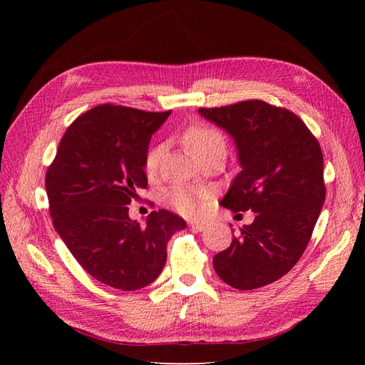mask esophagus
Wrapping results in <instances>:
<instances>
[{
	"mask_svg": "<svg viewBox=\"0 0 365 365\" xmlns=\"http://www.w3.org/2000/svg\"><path fill=\"white\" fill-rule=\"evenodd\" d=\"M190 227L195 231H205L207 230V224L205 222H197V220H190Z\"/></svg>",
	"mask_w": 365,
	"mask_h": 365,
	"instance_id": "1",
	"label": "esophagus"
}]
</instances>
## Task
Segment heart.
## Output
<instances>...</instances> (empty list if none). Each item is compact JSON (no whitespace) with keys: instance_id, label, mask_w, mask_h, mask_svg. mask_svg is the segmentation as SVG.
I'll return each instance as SVG.
<instances>
[{"instance_id":"heart-1","label":"heart","mask_w":365,"mask_h":365,"mask_svg":"<svg viewBox=\"0 0 365 365\" xmlns=\"http://www.w3.org/2000/svg\"><path fill=\"white\" fill-rule=\"evenodd\" d=\"M182 141L185 148L190 150L192 155H196V153H201L213 146H225V141L222 134L219 130L202 126V125H192L185 129ZM163 148L155 146L152 148L146 157V172L153 173L157 170L158 161L161 158ZM168 201L172 208H175L176 212H180L181 215L185 216H192L196 215L201 210V201H202V193L196 192L193 189H189V187H176L173 189L169 196Z\"/></svg>"}]
</instances>
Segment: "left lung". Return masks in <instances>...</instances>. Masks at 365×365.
Returning <instances> with one entry per match:
<instances>
[{
	"instance_id": "1",
	"label": "left lung",
	"mask_w": 365,
	"mask_h": 365,
	"mask_svg": "<svg viewBox=\"0 0 365 365\" xmlns=\"http://www.w3.org/2000/svg\"><path fill=\"white\" fill-rule=\"evenodd\" d=\"M197 113L237 149L240 172L220 205L256 213L213 257L215 271L236 289L262 288L289 272L311 240L326 197L322 148L294 113L262 101Z\"/></svg>"
}]
</instances>
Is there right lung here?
I'll return each mask as SVG.
<instances>
[{"label": "right lung", "mask_w": 365, "mask_h": 365, "mask_svg": "<svg viewBox=\"0 0 365 365\" xmlns=\"http://www.w3.org/2000/svg\"><path fill=\"white\" fill-rule=\"evenodd\" d=\"M170 113L96 106L70 125L46 175L54 228L81 267L115 289L137 291L155 282L169 239L187 225L158 210L143 227L128 208L146 189L149 143Z\"/></svg>", "instance_id": "right-lung-1"}]
</instances>
